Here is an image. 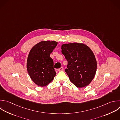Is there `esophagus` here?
Here are the masks:
<instances>
[{
	"label": "esophagus",
	"instance_id": "1",
	"mask_svg": "<svg viewBox=\"0 0 120 120\" xmlns=\"http://www.w3.org/2000/svg\"><path fill=\"white\" fill-rule=\"evenodd\" d=\"M63 67H61L60 68L58 69V71H63Z\"/></svg>",
	"mask_w": 120,
	"mask_h": 120
}]
</instances>
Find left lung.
<instances>
[{"label":"left lung","mask_w":120,"mask_h":120,"mask_svg":"<svg viewBox=\"0 0 120 120\" xmlns=\"http://www.w3.org/2000/svg\"><path fill=\"white\" fill-rule=\"evenodd\" d=\"M62 53L68 62L65 72L70 81L77 87L89 85L94 78L97 64L91 50L83 44H65L61 46Z\"/></svg>","instance_id":"obj_1"}]
</instances>
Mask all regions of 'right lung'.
<instances>
[{"label": "right lung", "mask_w": 120, "mask_h": 120, "mask_svg": "<svg viewBox=\"0 0 120 120\" xmlns=\"http://www.w3.org/2000/svg\"><path fill=\"white\" fill-rule=\"evenodd\" d=\"M57 44L54 41H43L36 45L29 53L27 70L32 80L38 86L48 85L56 75L50 54Z\"/></svg>", "instance_id": "right-lung-1"}]
</instances>
